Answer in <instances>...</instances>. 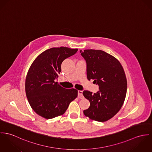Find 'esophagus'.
Wrapping results in <instances>:
<instances>
[{"label":"esophagus","mask_w":152,"mask_h":152,"mask_svg":"<svg viewBox=\"0 0 152 152\" xmlns=\"http://www.w3.org/2000/svg\"><path fill=\"white\" fill-rule=\"evenodd\" d=\"M78 97L80 99H82L84 98L83 95V91H82V90L78 91Z\"/></svg>","instance_id":"obj_1"}]
</instances>
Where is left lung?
Here are the masks:
<instances>
[{
    "label": "left lung",
    "instance_id": "left-lung-1",
    "mask_svg": "<svg viewBox=\"0 0 152 152\" xmlns=\"http://www.w3.org/2000/svg\"><path fill=\"white\" fill-rule=\"evenodd\" d=\"M80 52L86 62L88 80L93 79L99 87L96 93L83 91L84 97L90 103L83 111L84 115L99 122L108 121L119 111L126 97L127 81L124 69L115 57L104 51Z\"/></svg>",
    "mask_w": 152,
    "mask_h": 152
}]
</instances>
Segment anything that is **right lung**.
Listing matches in <instances>:
<instances>
[{
	"instance_id": "obj_1",
	"label": "right lung",
	"mask_w": 152,
	"mask_h": 152,
	"mask_svg": "<svg viewBox=\"0 0 152 152\" xmlns=\"http://www.w3.org/2000/svg\"><path fill=\"white\" fill-rule=\"evenodd\" d=\"M77 51L64 47L52 48L38 55L31 65L26 79V93L31 107L39 116L51 119L61 115L77 97V90L66 89L55 81L62 62Z\"/></svg>"
}]
</instances>
